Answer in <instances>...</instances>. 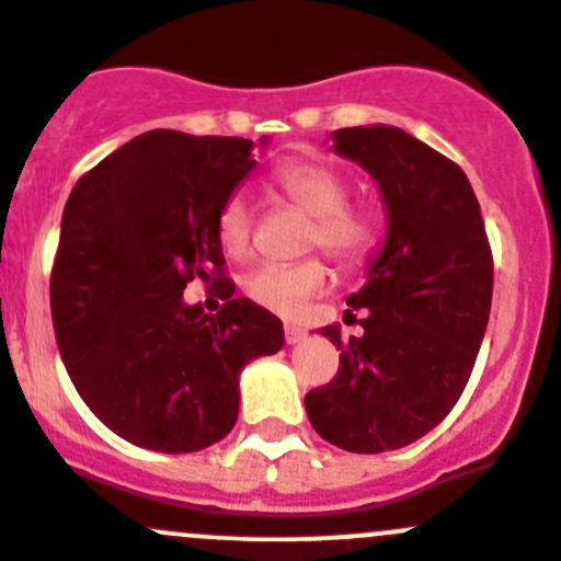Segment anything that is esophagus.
I'll use <instances>...</instances> for the list:
<instances>
[{
  "label": "esophagus",
  "mask_w": 561,
  "mask_h": 561,
  "mask_svg": "<svg viewBox=\"0 0 561 561\" xmlns=\"http://www.w3.org/2000/svg\"><path fill=\"white\" fill-rule=\"evenodd\" d=\"M307 339V331L301 325H285V342L287 344H298Z\"/></svg>",
  "instance_id": "esophagus-1"
}]
</instances>
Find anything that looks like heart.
Instances as JSON below:
<instances>
[{
  "mask_svg": "<svg viewBox=\"0 0 561 561\" xmlns=\"http://www.w3.org/2000/svg\"><path fill=\"white\" fill-rule=\"evenodd\" d=\"M274 184L282 195L312 217L309 247H320L336 263L355 268L375 252L380 241V217L371 208L347 203L350 181L336 168L314 160H296L276 168ZM254 211L244 192H233L217 214V241L225 254L244 260L252 249ZM244 296L265 312L296 317L309 298L331 287V268L320 257L296 265L265 263L241 282Z\"/></svg>",
  "mask_w": 561,
  "mask_h": 561,
  "instance_id": "obj_1",
  "label": "heart"
}]
</instances>
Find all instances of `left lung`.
<instances>
[{
	"mask_svg": "<svg viewBox=\"0 0 561 561\" xmlns=\"http://www.w3.org/2000/svg\"><path fill=\"white\" fill-rule=\"evenodd\" d=\"M382 192L386 247L366 285L347 298L364 309L360 336L322 328L339 355L328 386L304 404L314 432L350 454L404 448L458 401L491 312L494 257L469 179L456 162L386 124L331 135Z\"/></svg>",
	"mask_w": 561,
	"mask_h": 561,
	"instance_id": "obj_1",
	"label": "left lung"
}]
</instances>
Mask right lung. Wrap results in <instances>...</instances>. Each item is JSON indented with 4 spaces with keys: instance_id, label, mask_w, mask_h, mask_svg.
Listing matches in <instances>:
<instances>
[{
    "instance_id": "obj_1",
    "label": "right lung",
    "mask_w": 561,
    "mask_h": 561,
    "mask_svg": "<svg viewBox=\"0 0 561 561\" xmlns=\"http://www.w3.org/2000/svg\"><path fill=\"white\" fill-rule=\"evenodd\" d=\"M265 144V140H260ZM252 140L151 129L78 179L50 271V314L72 386L127 443L192 454L228 437L239 375L285 331L233 298L217 214L257 162ZM197 275L224 287L217 316L186 308Z\"/></svg>"
}]
</instances>
